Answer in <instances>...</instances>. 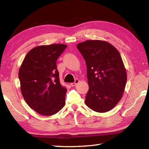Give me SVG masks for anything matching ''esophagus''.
<instances>
[{
  "label": "esophagus",
  "instance_id": "1",
  "mask_svg": "<svg viewBox=\"0 0 149 149\" xmlns=\"http://www.w3.org/2000/svg\"><path fill=\"white\" fill-rule=\"evenodd\" d=\"M79 83V79H76V80L75 81L74 83H71L70 84H71L72 86H75V85H77Z\"/></svg>",
  "mask_w": 149,
  "mask_h": 149
}]
</instances>
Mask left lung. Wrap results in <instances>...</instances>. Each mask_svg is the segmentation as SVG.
<instances>
[{"label":"left lung","mask_w":149,"mask_h":149,"mask_svg":"<svg viewBox=\"0 0 149 149\" xmlns=\"http://www.w3.org/2000/svg\"><path fill=\"white\" fill-rule=\"evenodd\" d=\"M77 47L87 66L89 90L85 104L94 111H109L122 99L127 82L121 56L106 41L86 40Z\"/></svg>","instance_id":"obj_1"}]
</instances>
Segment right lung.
Wrapping results in <instances>:
<instances>
[{
    "label": "right lung",
    "instance_id": "add662e5",
    "mask_svg": "<svg viewBox=\"0 0 149 149\" xmlns=\"http://www.w3.org/2000/svg\"><path fill=\"white\" fill-rule=\"evenodd\" d=\"M66 47L51 44L34 47L27 54L19 69L22 96L40 115H55L65 104L67 90L60 83L56 60Z\"/></svg>",
    "mask_w": 149,
    "mask_h": 149
}]
</instances>
